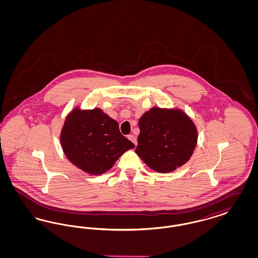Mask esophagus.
<instances>
[{
  "label": "esophagus",
  "mask_w": 258,
  "mask_h": 258,
  "mask_svg": "<svg viewBox=\"0 0 258 258\" xmlns=\"http://www.w3.org/2000/svg\"><path fill=\"white\" fill-rule=\"evenodd\" d=\"M127 138H128V139L134 143V144H135V146L137 145V140H136V136H135V135H128V136H127Z\"/></svg>",
  "instance_id": "34e87169"
}]
</instances>
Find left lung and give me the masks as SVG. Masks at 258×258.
<instances>
[{
    "label": "left lung",
    "instance_id": "8db88e82",
    "mask_svg": "<svg viewBox=\"0 0 258 258\" xmlns=\"http://www.w3.org/2000/svg\"><path fill=\"white\" fill-rule=\"evenodd\" d=\"M138 125L135 153L155 171L176 170L189 160L197 147V126L181 109L152 107Z\"/></svg>",
    "mask_w": 258,
    "mask_h": 258
}]
</instances>
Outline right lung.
Masks as SVG:
<instances>
[{
  "instance_id": "right-lung-1",
  "label": "right lung",
  "mask_w": 258,
  "mask_h": 258,
  "mask_svg": "<svg viewBox=\"0 0 258 258\" xmlns=\"http://www.w3.org/2000/svg\"><path fill=\"white\" fill-rule=\"evenodd\" d=\"M66 157L91 175L108 171L123 153L135 144L119 130V123L100 108L75 107L66 118L60 135Z\"/></svg>"
}]
</instances>
